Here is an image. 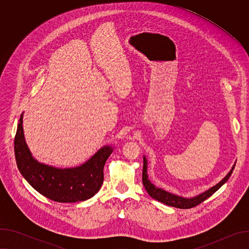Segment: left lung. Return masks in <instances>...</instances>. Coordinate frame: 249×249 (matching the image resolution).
Masks as SVG:
<instances>
[{"label":"left lung","instance_id":"left-lung-1","mask_svg":"<svg viewBox=\"0 0 249 249\" xmlns=\"http://www.w3.org/2000/svg\"><path fill=\"white\" fill-rule=\"evenodd\" d=\"M234 166H235V164L231 167V171L226 175L225 178L222 179L218 184L211 187L207 191H205L202 194H200L198 196H195L193 198H183V197H180V196L171 194L169 192H166L165 190H163L161 188H158L157 186H155L150 181V179L148 178V173H147L148 161H147V159L145 157H144L143 177H142V180H143V184H144L147 192L149 193V195L152 198H154V199H156V200H158V201H160V202H161V203H163L165 205L171 206V207L179 208V209H190V208H193V207L199 205L200 203H202L203 201H205L210 196H212L213 194H214L218 189H220L228 181V179L230 178V176L231 175V173H232V171L234 169Z\"/></svg>","mask_w":249,"mask_h":249}]
</instances>
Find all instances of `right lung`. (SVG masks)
Wrapping results in <instances>:
<instances>
[{"label": "right lung", "instance_id": "add662e5", "mask_svg": "<svg viewBox=\"0 0 249 249\" xmlns=\"http://www.w3.org/2000/svg\"><path fill=\"white\" fill-rule=\"evenodd\" d=\"M20 115L15 137L18 168L26 181L46 198L60 203L86 201L98 192L103 182V167L113 149L104 146L87 162L73 168H57L35 160L24 140Z\"/></svg>", "mask_w": 249, "mask_h": 249}]
</instances>
